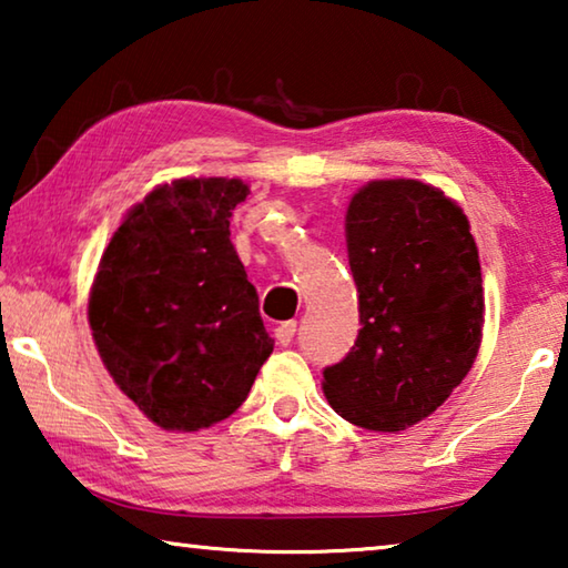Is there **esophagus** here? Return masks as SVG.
<instances>
[{
  "mask_svg": "<svg viewBox=\"0 0 568 568\" xmlns=\"http://www.w3.org/2000/svg\"><path fill=\"white\" fill-rule=\"evenodd\" d=\"M295 321H285V323H281L275 328V341L281 343V345H291L293 343V338H295Z\"/></svg>",
  "mask_w": 568,
  "mask_h": 568,
  "instance_id": "34e87169",
  "label": "esophagus"
}]
</instances>
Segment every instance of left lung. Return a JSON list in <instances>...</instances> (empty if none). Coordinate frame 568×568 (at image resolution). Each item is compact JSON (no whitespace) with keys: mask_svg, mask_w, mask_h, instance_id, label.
Returning <instances> with one entry per match:
<instances>
[{"mask_svg":"<svg viewBox=\"0 0 568 568\" xmlns=\"http://www.w3.org/2000/svg\"><path fill=\"white\" fill-rule=\"evenodd\" d=\"M358 341L323 371L331 408L393 434L430 416L468 376L484 331V281L468 217L420 180H371L348 203Z\"/></svg>","mask_w":568,"mask_h":568,"instance_id":"obj_1","label":"left lung"}]
</instances>
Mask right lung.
Segmentation results:
<instances>
[{
	"label": "right lung",
	"instance_id": "obj_1",
	"mask_svg": "<svg viewBox=\"0 0 568 568\" xmlns=\"http://www.w3.org/2000/svg\"><path fill=\"white\" fill-rule=\"evenodd\" d=\"M250 195L237 178H180L124 213L90 287L104 368L165 430L210 428L247 398L273 353L257 293L230 243Z\"/></svg>",
	"mask_w": 568,
	"mask_h": 568
}]
</instances>
